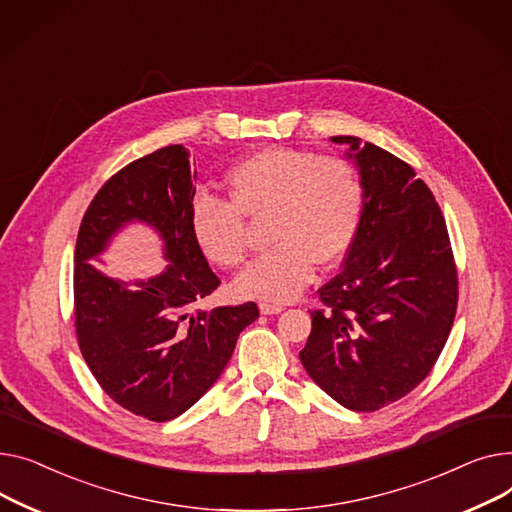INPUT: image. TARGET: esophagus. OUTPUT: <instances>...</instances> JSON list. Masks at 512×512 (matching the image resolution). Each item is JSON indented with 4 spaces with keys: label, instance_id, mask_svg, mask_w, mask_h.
Instances as JSON below:
<instances>
[{
    "label": "esophagus",
    "instance_id": "34e87169",
    "mask_svg": "<svg viewBox=\"0 0 512 512\" xmlns=\"http://www.w3.org/2000/svg\"><path fill=\"white\" fill-rule=\"evenodd\" d=\"M260 312H262V314H279V312H283V306H281V304L260 302Z\"/></svg>",
    "mask_w": 512,
    "mask_h": 512
}]
</instances>
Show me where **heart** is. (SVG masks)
Returning a JSON list of instances; mask_svg holds the SVG:
<instances>
[{
    "label": "heart",
    "mask_w": 512,
    "mask_h": 512,
    "mask_svg": "<svg viewBox=\"0 0 512 512\" xmlns=\"http://www.w3.org/2000/svg\"><path fill=\"white\" fill-rule=\"evenodd\" d=\"M229 198L198 194L190 231L198 250L223 268L248 258L246 217L268 219L275 246L252 262L235 289L242 297L287 302L312 281L316 262L333 266L355 244L366 208L359 171L337 157L270 146L231 167Z\"/></svg>",
    "instance_id": "b5f03b06"
}]
</instances>
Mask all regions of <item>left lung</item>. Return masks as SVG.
I'll list each match as a JSON object with an SVG mask.
<instances>
[{"instance_id":"8db88e82","label":"left lung","mask_w":512,"mask_h":512,"mask_svg":"<svg viewBox=\"0 0 512 512\" xmlns=\"http://www.w3.org/2000/svg\"><path fill=\"white\" fill-rule=\"evenodd\" d=\"M366 208L341 273L318 289L299 359L351 411L399 401L434 368L455 322L459 279L442 210L411 165L355 136Z\"/></svg>"}]
</instances>
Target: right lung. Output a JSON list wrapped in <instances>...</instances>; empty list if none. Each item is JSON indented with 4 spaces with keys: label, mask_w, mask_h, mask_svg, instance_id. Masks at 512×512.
Returning <instances> with one entry per match:
<instances>
[{
    "label": "right lung",
    "mask_w": 512,
    "mask_h": 512,
    "mask_svg": "<svg viewBox=\"0 0 512 512\" xmlns=\"http://www.w3.org/2000/svg\"><path fill=\"white\" fill-rule=\"evenodd\" d=\"M196 171L182 144L163 146L111 175L88 204L74 252V326L86 366L105 393L150 422L190 409L225 370L254 302L192 312L221 281L190 231ZM128 220L166 242V273L144 284L109 280L87 260Z\"/></svg>",
    "instance_id": "1"
}]
</instances>
